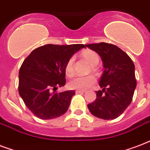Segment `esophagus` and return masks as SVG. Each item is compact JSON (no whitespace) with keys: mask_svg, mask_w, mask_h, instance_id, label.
Returning <instances> with one entry per match:
<instances>
[{"mask_svg":"<svg viewBox=\"0 0 150 150\" xmlns=\"http://www.w3.org/2000/svg\"><path fill=\"white\" fill-rule=\"evenodd\" d=\"M84 93H85L84 90H76V91H75V93H76V94Z\"/></svg>","mask_w":150,"mask_h":150,"instance_id":"1","label":"esophagus"}]
</instances>
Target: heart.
Returning a JSON list of instances; mask_svg holds the SVG:
<instances>
[{"mask_svg": "<svg viewBox=\"0 0 150 150\" xmlns=\"http://www.w3.org/2000/svg\"><path fill=\"white\" fill-rule=\"evenodd\" d=\"M82 57L93 67V70H96V67L99 64L100 57L96 52L90 50H86L82 53ZM74 57H71L68 59L65 66H64V72L68 77H71L75 74L74 69ZM96 82V79L93 75L87 76H76L68 82V87L71 89H77V90H85L90 88Z\"/></svg>", "mask_w": 150, "mask_h": 150, "instance_id": "obj_1", "label": "heart"}]
</instances>
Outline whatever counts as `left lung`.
Masks as SVG:
<instances>
[{"label":"left lung","mask_w":150,"mask_h":150,"mask_svg":"<svg viewBox=\"0 0 150 150\" xmlns=\"http://www.w3.org/2000/svg\"><path fill=\"white\" fill-rule=\"evenodd\" d=\"M102 59L104 71L95 101L87 105L93 116L104 120L119 117L132 100L136 87L135 65L130 57L117 46L107 43L86 45Z\"/></svg>","instance_id":"obj_1"}]
</instances>
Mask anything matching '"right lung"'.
Listing matches in <instances>:
<instances>
[{
	"label": "right lung",
	"mask_w": 150,
	"mask_h": 150,
	"mask_svg": "<svg viewBox=\"0 0 150 150\" xmlns=\"http://www.w3.org/2000/svg\"><path fill=\"white\" fill-rule=\"evenodd\" d=\"M83 44H47L36 48L25 59L19 70L18 93L29 110L37 117L49 120L68 110L74 90L56 93L66 83L64 66Z\"/></svg>",
	"instance_id": "1"
}]
</instances>
